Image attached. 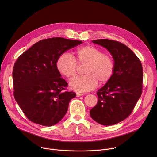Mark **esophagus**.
<instances>
[{"label": "esophagus", "instance_id": "obj_1", "mask_svg": "<svg viewBox=\"0 0 157 157\" xmlns=\"http://www.w3.org/2000/svg\"><path fill=\"white\" fill-rule=\"evenodd\" d=\"M83 96V94H81V93H77V97H80V96Z\"/></svg>", "mask_w": 157, "mask_h": 157}]
</instances>
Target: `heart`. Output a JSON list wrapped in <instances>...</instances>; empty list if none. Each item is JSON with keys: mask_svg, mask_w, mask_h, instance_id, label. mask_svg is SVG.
<instances>
[{"mask_svg": "<svg viewBox=\"0 0 157 157\" xmlns=\"http://www.w3.org/2000/svg\"><path fill=\"white\" fill-rule=\"evenodd\" d=\"M72 56L65 54L57 60L56 67L59 73L68 79L77 74V64L87 65L84 69L85 75L75 78L70 83V88L78 92H88L97 86L98 81L105 84L110 80L115 72V61L110 55L93 46L80 47Z\"/></svg>", "mask_w": 157, "mask_h": 157, "instance_id": "obj_1", "label": "heart"}]
</instances>
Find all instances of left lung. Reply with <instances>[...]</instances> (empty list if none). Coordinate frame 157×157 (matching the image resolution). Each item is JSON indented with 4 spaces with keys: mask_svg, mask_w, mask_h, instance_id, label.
Instances as JSON below:
<instances>
[{
    "mask_svg": "<svg viewBox=\"0 0 157 157\" xmlns=\"http://www.w3.org/2000/svg\"><path fill=\"white\" fill-rule=\"evenodd\" d=\"M92 42L110 52L115 68L112 78L97 92L98 101L90 111V116L100 124H116L130 115L141 96L143 67L137 56L120 42L98 39Z\"/></svg>",
    "mask_w": 157,
    "mask_h": 157,
    "instance_id": "left-lung-1",
    "label": "left lung"
}]
</instances>
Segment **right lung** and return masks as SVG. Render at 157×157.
<instances>
[{"instance_id":"add662e5","label":"right lung","mask_w":157,"mask_h":157,"mask_svg":"<svg viewBox=\"0 0 157 157\" xmlns=\"http://www.w3.org/2000/svg\"><path fill=\"white\" fill-rule=\"evenodd\" d=\"M82 42L50 38L36 42L19 56L12 73L13 96L31 122L51 126L65 116L76 94L66 91L68 84L57 69V60Z\"/></svg>"}]
</instances>
